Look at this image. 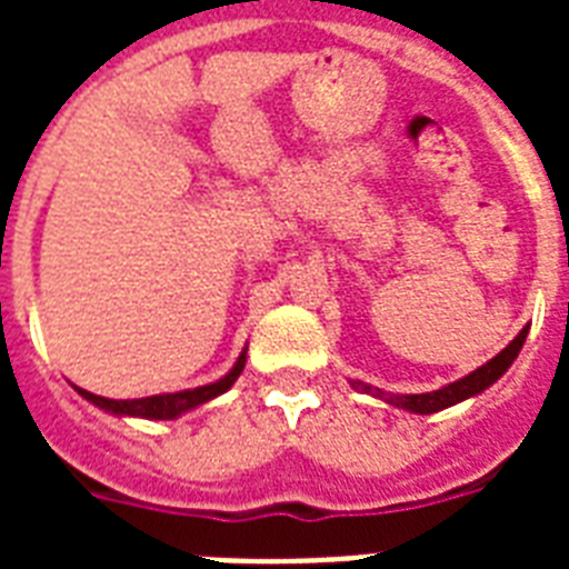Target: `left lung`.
<instances>
[{"mask_svg":"<svg viewBox=\"0 0 569 569\" xmlns=\"http://www.w3.org/2000/svg\"><path fill=\"white\" fill-rule=\"evenodd\" d=\"M526 337H529V328H522L511 346L505 348V351H499L490 363L478 366L472 375L455 380V383H449V387L433 389V392H419V396H392V392H380V389L363 387V383H355V387H363L366 392H372L375 398H383L387 405L405 407V410H410V413H437V410H446V407L458 405V401H463V398H472L478 396V392H485L490 383H496V380L502 378V375L511 369L513 360H517V355H520Z\"/></svg>","mask_w":569,"mask_h":569,"instance_id":"1","label":"left lung"}]
</instances>
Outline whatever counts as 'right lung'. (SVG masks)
I'll use <instances>...</instances> for the list:
<instances>
[{"mask_svg": "<svg viewBox=\"0 0 569 569\" xmlns=\"http://www.w3.org/2000/svg\"><path fill=\"white\" fill-rule=\"evenodd\" d=\"M241 369H244V351H241V357L236 360V366H232L230 372L223 375L221 380H214V383H206V387L197 389H182V392H164V396L132 398V401H114V398L93 396L88 389H79V396L88 398L91 405L102 407V410H109V413L141 416V419H177V416L191 410V407L206 405V401H212V398H218L221 392H227L241 375Z\"/></svg>", "mask_w": 569, "mask_h": 569, "instance_id": "add662e5", "label": "right lung"}]
</instances>
